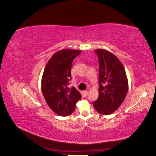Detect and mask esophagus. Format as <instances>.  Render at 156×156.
I'll return each instance as SVG.
<instances>
[{"label": "esophagus", "instance_id": "obj_1", "mask_svg": "<svg viewBox=\"0 0 156 156\" xmlns=\"http://www.w3.org/2000/svg\"><path fill=\"white\" fill-rule=\"evenodd\" d=\"M83 94H84V96H87V94H88V91H87V90H84V91H83Z\"/></svg>", "mask_w": 156, "mask_h": 156}]
</instances>
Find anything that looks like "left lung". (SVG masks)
Instances as JSON below:
<instances>
[{
	"label": "left lung",
	"mask_w": 156,
	"mask_h": 156,
	"mask_svg": "<svg viewBox=\"0 0 156 156\" xmlns=\"http://www.w3.org/2000/svg\"><path fill=\"white\" fill-rule=\"evenodd\" d=\"M99 60V97L93 106L101 115L114 112L124 101L128 81L123 65L111 52L94 50Z\"/></svg>",
	"instance_id": "1"
}]
</instances>
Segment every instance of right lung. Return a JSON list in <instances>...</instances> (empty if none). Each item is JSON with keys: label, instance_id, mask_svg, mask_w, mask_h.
I'll use <instances>...</instances> for the list:
<instances>
[{"label": "right lung", "instance_id": "1", "mask_svg": "<svg viewBox=\"0 0 156 156\" xmlns=\"http://www.w3.org/2000/svg\"><path fill=\"white\" fill-rule=\"evenodd\" d=\"M82 51L63 49L55 53L45 68L41 79V92L51 110L59 116H69L74 111L81 94L74 87L69 88L72 79V62Z\"/></svg>", "mask_w": 156, "mask_h": 156}]
</instances>
